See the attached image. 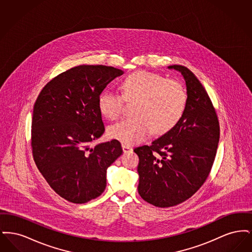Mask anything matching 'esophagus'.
Returning <instances> with one entry per match:
<instances>
[{
    "label": "esophagus",
    "instance_id": "esophagus-1",
    "mask_svg": "<svg viewBox=\"0 0 252 252\" xmlns=\"http://www.w3.org/2000/svg\"><path fill=\"white\" fill-rule=\"evenodd\" d=\"M122 147H123V151H124V153H127V152H129V151H132V147L131 146H129V145L122 144Z\"/></svg>",
    "mask_w": 252,
    "mask_h": 252
}]
</instances>
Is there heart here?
Masks as SVG:
<instances>
[{"label":"heart","mask_w":252,"mask_h":252,"mask_svg":"<svg viewBox=\"0 0 252 252\" xmlns=\"http://www.w3.org/2000/svg\"><path fill=\"white\" fill-rule=\"evenodd\" d=\"M123 97L113 90H105L98 97V109L108 120L119 117L124 100H137L131 119L108 126V138L126 145L141 143L152 131L164 134L172 129L183 115L187 96L184 88L154 72H132L121 84Z\"/></svg>","instance_id":"obj_1"}]
</instances>
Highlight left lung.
<instances>
[{
    "label": "left lung",
    "instance_id": "left-lung-1",
    "mask_svg": "<svg viewBox=\"0 0 252 252\" xmlns=\"http://www.w3.org/2000/svg\"><path fill=\"white\" fill-rule=\"evenodd\" d=\"M180 72L187 100L182 117L151 145L136 147L139 156L138 192L148 203L167 208L190 198L207 180L219 142V123L206 90L188 68Z\"/></svg>",
    "mask_w": 252,
    "mask_h": 252
}]
</instances>
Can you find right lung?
<instances>
[{
  "mask_svg": "<svg viewBox=\"0 0 252 252\" xmlns=\"http://www.w3.org/2000/svg\"><path fill=\"white\" fill-rule=\"evenodd\" d=\"M123 71L103 65H79L42 89L32 119L33 156L51 188L72 203H86L105 191L107 169L123 153L112 140L92 146L105 126L98 97Z\"/></svg>",
  "mask_w": 252,
  "mask_h": 252,
  "instance_id": "obj_1",
  "label": "right lung"
}]
</instances>
